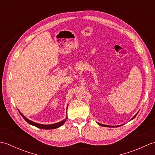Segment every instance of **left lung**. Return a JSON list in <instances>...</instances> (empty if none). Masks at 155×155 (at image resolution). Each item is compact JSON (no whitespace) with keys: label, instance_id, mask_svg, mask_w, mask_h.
I'll list each match as a JSON object with an SVG mask.
<instances>
[{"label":"left lung","instance_id":"obj_1","mask_svg":"<svg viewBox=\"0 0 155 155\" xmlns=\"http://www.w3.org/2000/svg\"><path fill=\"white\" fill-rule=\"evenodd\" d=\"M137 114H138V113L135 115H134V116L133 117V118L131 120H133V118H135V117L137 116ZM98 123V124H99L100 126H102V127H120V125H118V126H108V125H105V124H101V123Z\"/></svg>","mask_w":155,"mask_h":155}]
</instances>
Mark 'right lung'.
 <instances>
[{
    "mask_svg": "<svg viewBox=\"0 0 155 155\" xmlns=\"http://www.w3.org/2000/svg\"><path fill=\"white\" fill-rule=\"evenodd\" d=\"M19 113H20V114H21V116L23 117V118H24V119L26 121H27L28 124H30L31 125H33V126H35L36 127H38L39 128H42V129H54V128H57L60 127L61 126H62V125L65 123L66 120H67V117L63 120L59 122V123H54V124H41L36 123L33 121L30 120L29 119H28L27 117H25L24 115H23L20 111H19Z\"/></svg>",
    "mask_w": 155,
    "mask_h": 155,
    "instance_id": "add662e5",
    "label": "right lung"
}]
</instances>
